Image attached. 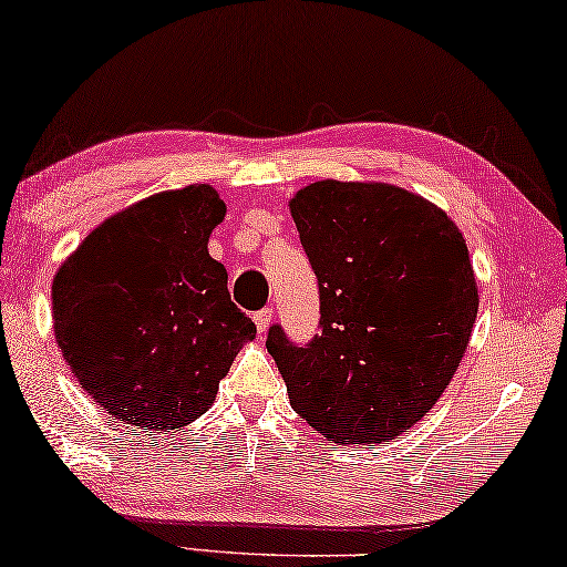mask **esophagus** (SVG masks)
<instances>
[{"mask_svg": "<svg viewBox=\"0 0 567 567\" xmlns=\"http://www.w3.org/2000/svg\"><path fill=\"white\" fill-rule=\"evenodd\" d=\"M272 318H275V310H272V308H261V310H257V312H255L257 331L265 333L267 328H269V323H272Z\"/></svg>", "mask_w": 567, "mask_h": 567, "instance_id": "esophagus-1", "label": "esophagus"}]
</instances>
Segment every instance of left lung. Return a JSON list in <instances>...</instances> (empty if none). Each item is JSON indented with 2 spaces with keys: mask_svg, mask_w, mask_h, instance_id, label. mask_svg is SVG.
<instances>
[{
  "mask_svg": "<svg viewBox=\"0 0 567 567\" xmlns=\"http://www.w3.org/2000/svg\"><path fill=\"white\" fill-rule=\"evenodd\" d=\"M320 295L308 343L269 326L290 404L333 443L410 430L451 384L478 290L461 231L394 185L320 181L290 200Z\"/></svg>",
  "mask_w": 567,
  "mask_h": 567,
  "instance_id": "left-lung-1",
  "label": "left lung"
}]
</instances>
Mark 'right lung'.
I'll return each mask as SVG.
<instances>
[{
    "label": "right lung",
    "instance_id": "add662e5",
    "mask_svg": "<svg viewBox=\"0 0 567 567\" xmlns=\"http://www.w3.org/2000/svg\"><path fill=\"white\" fill-rule=\"evenodd\" d=\"M226 206L208 185L106 218L53 280V328L73 377L116 420L175 430L200 417L257 326L231 302L208 236Z\"/></svg>",
    "mask_w": 567,
    "mask_h": 567
}]
</instances>
